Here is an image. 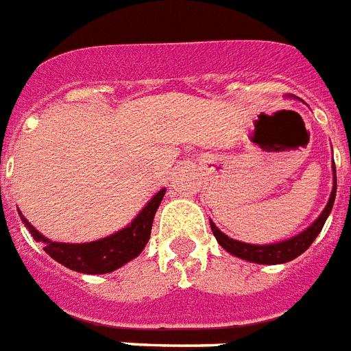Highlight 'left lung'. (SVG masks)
I'll return each instance as SVG.
<instances>
[{
  "mask_svg": "<svg viewBox=\"0 0 351 351\" xmlns=\"http://www.w3.org/2000/svg\"><path fill=\"white\" fill-rule=\"evenodd\" d=\"M337 195V173H335V164H333V189H331L330 200L322 210V213L318 215L317 221L311 223L306 230H302L300 234L293 235L289 239L276 241V243H269V245H250V243H243V241L232 239L228 235L221 232V230L210 221L211 232L215 235V239L221 247L228 254L235 256V258L245 259L250 263H259V265H280L287 263L291 259L298 258L300 254H304L307 248L311 247V243L317 239V235L320 234V230L324 228L326 219L330 217L331 208L335 202Z\"/></svg>",
  "mask_w": 351,
  "mask_h": 351,
  "instance_id": "8db88e82",
  "label": "left lung"
}]
</instances>
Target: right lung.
Wrapping results in <instances>:
<instances>
[{
  "label": "right lung",
  "mask_w": 351,
  "mask_h": 351,
  "mask_svg": "<svg viewBox=\"0 0 351 351\" xmlns=\"http://www.w3.org/2000/svg\"><path fill=\"white\" fill-rule=\"evenodd\" d=\"M164 195L165 187L160 189L143 206V210L125 228L117 230L116 234L106 235L103 239L90 241V243H58V241L47 239L21 215L20 210L18 213H20L21 223L25 224V228L31 232L34 241L42 243L45 252L55 261L80 274H108L123 265H127L128 261H132L134 258H138L141 250L145 248L151 239L152 221Z\"/></svg>",
  "instance_id": "obj_1"
}]
</instances>
